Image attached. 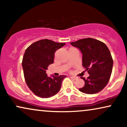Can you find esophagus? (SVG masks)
I'll list each match as a JSON object with an SVG mask.
<instances>
[{"label":"esophagus","mask_w":127,"mask_h":127,"mask_svg":"<svg viewBox=\"0 0 127 127\" xmlns=\"http://www.w3.org/2000/svg\"><path fill=\"white\" fill-rule=\"evenodd\" d=\"M70 79H72V80H76L77 79V77H74V76H70Z\"/></svg>","instance_id":"34e87169"}]
</instances>
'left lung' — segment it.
<instances>
[{
  "label": "left lung",
  "instance_id": "1",
  "mask_svg": "<svg viewBox=\"0 0 127 127\" xmlns=\"http://www.w3.org/2000/svg\"><path fill=\"white\" fill-rule=\"evenodd\" d=\"M82 53L83 66L90 76L84 80L79 91L87 94L101 91L108 83L112 72L113 61L109 48L105 43L93 38H86L71 42Z\"/></svg>",
  "mask_w": 127,
  "mask_h": 127
}]
</instances>
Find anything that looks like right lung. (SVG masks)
<instances>
[{
  "label": "right lung",
  "instance_id": "1",
  "mask_svg": "<svg viewBox=\"0 0 127 127\" xmlns=\"http://www.w3.org/2000/svg\"><path fill=\"white\" fill-rule=\"evenodd\" d=\"M65 44L43 39L26 49L22 62L24 77L29 89L37 96L50 98L60 90L62 81L66 76L49 77L46 70L54 63L55 52Z\"/></svg>",
  "mask_w": 127,
  "mask_h": 127
}]
</instances>
